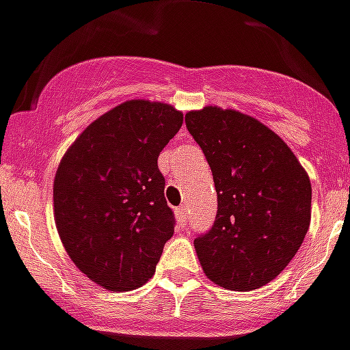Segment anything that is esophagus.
Instances as JSON below:
<instances>
[{"label": "esophagus", "mask_w": 350, "mask_h": 350, "mask_svg": "<svg viewBox=\"0 0 350 350\" xmlns=\"http://www.w3.org/2000/svg\"><path fill=\"white\" fill-rule=\"evenodd\" d=\"M177 219L180 221V225H186L187 223V208L184 205L177 208Z\"/></svg>", "instance_id": "34e87169"}]
</instances>
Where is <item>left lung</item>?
<instances>
[{"instance_id":"left-lung-1","label":"left lung","mask_w":350,"mask_h":350,"mask_svg":"<svg viewBox=\"0 0 350 350\" xmlns=\"http://www.w3.org/2000/svg\"><path fill=\"white\" fill-rule=\"evenodd\" d=\"M186 127L211 166L216 219L195 247L208 280L253 291L282 273L308 232L312 184L278 134L234 111L208 106Z\"/></svg>"}]
</instances>
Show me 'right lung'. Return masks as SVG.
Masks as SVG:
<instances>
[{
  "label": "right lung",
  "instance_id": "obj_1",
  "mask_svg": "<svg viewBox=\"0 0 350 350\" xmlns=\"http://www.w3.org/2000/svg\"><path fill=\"white\" fill-rule=\"evenodd\" d=\"M182 113L129 100L90 124L55 177V219L68 256L104 288L134 291L154 276L175 230L164 198L161 150Z\"/></svg>",
  "mask_w": 350,
  "mask_h": 350
}]
</instances>
